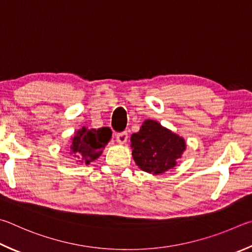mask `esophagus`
<instances>
[{
    "label": "esophagus",
    "mask_w": 252,
    "mask_h": 252,
    "mask_svg": "<svg viewBox=\"0 0 252 252\" xmlns=\"http://www.w3.org/2000/svg\"><path fill=\"white\" fill-rule=\"evenodd\" d=\"M116 138L119 144H125L127 142V138H128V134H127V131H122V133H118L116 135Z\"/></svg>",
    "instance_id": "34e87169"
}]
</instances>
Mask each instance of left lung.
Listing matches in <instances>:
<instances>
[{
    "mask_svg": "<svg viewBox=\"0 0 252 252\" xmlns=\"http://www.w3.org/2000/svg\"><path fill=\"white\" fill-rule=\"evenodd\" d=\"M130 142L136 165L153 175L174 168L186 149L183 137L152 119L143 123L138 133L131 135Z\"/></svg>",
    "mask_w": 252,
    "mask_h": 252,
    "instance_id": "left-lung-1",
    "label": "left lung"
}]
</instances>
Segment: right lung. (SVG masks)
I'll return each mask as SVG.
<instances>
[{
	"mask_svg": "<svg viewBox=\"0 0 252 252\" xmlns=\"http://www.w3.org/2000/svg\"><path fill=\"white\" fill-rule=\"evenodd\" d=\"M110 137L112 130L108 127L98 129H88L86 127H82V129L77 130L72 139L70 154L76 158L77 161L88 165L101 155Z\"/></svg>",
	"mask_w": 252,
	"mask_h": 252,
	"instance_id": "add662e5",
	"label": "right lung"
}]
</instances>
